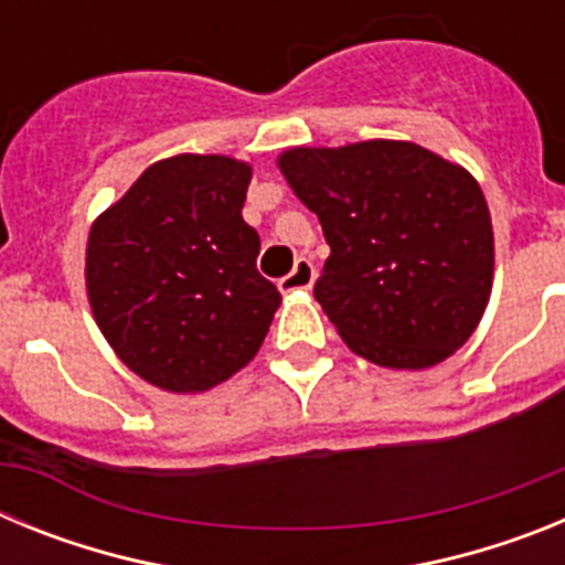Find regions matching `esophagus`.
I'll return each mask as SVG.
<instances>
[{
    "label": "esophagus",
    "instance_id": "obj_1",
    "mask_svg": "<svg viewBox=\"0 0 565 565\" xmlns=\"http://www.w3.org/2000/svg\"><path fill=\"white\" fill-rule=\"evenodd\" d=\"M313 277H317V271H313V263H311V259L299 257L297 263H294L291 274H288V277L279 279V291H282V294L308 291V288L313 286Z\"/></svg>",
    "mask_w": 565,
    "mask_h": 565
}]
</instances>
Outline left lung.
Instances as JSON below:
<instances>
[{
    "label": "left lung",
    "mask_w": 565,
    "mask_h": 565,
    "mask_svg": "<svg viewBox=\"0 0 565 565\" xmlns=\"http://www.w3.org/2000/svg\"><path fill=\"white\" fill-rule=\"evenodd\" d=\"M322 223L331 257L313 297L356 356L424 371L483 317L495 237L478 181L411 141L294 147L277 158Z\"/></svg>",
    "instance_id": "8db88e82"
}]
</instances>
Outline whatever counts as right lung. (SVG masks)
Segmentation results:
<instances>
[{"label": "right lung", "mask_w": 565, "mask_h": 565, "mask_svg": "<svg viewBox=\"0 0 565 565\" xmlns=\"http://www.w3.org/2000/svg\"><path fill=\"white\" fill-rule=\"evenodd\" d=\"M248 183L252 167L226 154H174L89 228L93 317L129 371L161 391L203 393L234 376L282 302L257 271Z\"/></svg>", "instance_id": "obj_1"}]
</instances>
